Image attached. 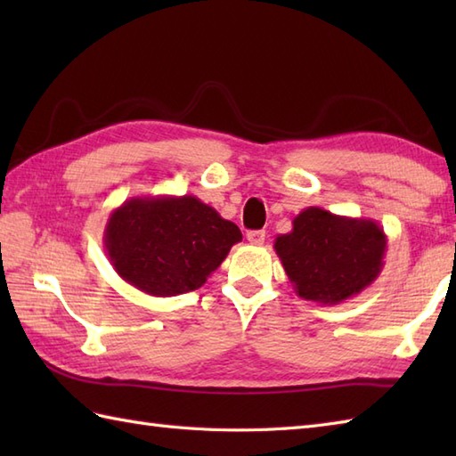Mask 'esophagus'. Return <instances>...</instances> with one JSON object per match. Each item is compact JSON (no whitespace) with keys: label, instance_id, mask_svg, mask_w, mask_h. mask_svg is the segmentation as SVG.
I'll list each match as a JSON object with an SVG mask.
<instances>
[{"label":"esophagus","instance_id":"1","mask_svg":"<svg viewBox=\"0 0 456 456\" xmlns=\"http://www.w3.org/2000/svg\"><path fill=\"white\" fill-rule=\"evenodd\" d=\"M265 239H266L265 231H248L247 233V240L250 245H263Z\"/></svg>","mask_w":456,"mask_h":456}]
</instances>
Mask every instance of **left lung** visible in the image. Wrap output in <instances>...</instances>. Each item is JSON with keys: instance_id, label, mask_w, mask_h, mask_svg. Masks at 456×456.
Masks as SVG:
<instances>
[{"instance_id": "obj_1", "label": "left lung", "mask_w": 456, "mask_h": 456, "mask_svg": "<svg viewBox=\"0 0 456 456\" xmlns=\"http://www.w3.org/2000/svg\"><path fill=\"white\" fill-rule=\"evenodd\" d=\"M386 245L374 219L307 208L294 217L289 233L276 237L274 250L299 297L337 305L380 276Z\"/></svg>"}]
</instances>
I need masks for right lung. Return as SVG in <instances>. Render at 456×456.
<instances>
[{
	"instance_id": "obj_1",
	"label": "right lung",
	"mask_w": 456,
	"mask_h": 456,
	"mask_svg": "<svg viewBox=\"0 0 456 456\" xmlns=\"http://www.w3.org/2000/svg\"><path fill=\"white\" fill-rule=\"evenodd\" d=\"M243 239L196 196H137L111 211L103 245L125 282L168 297L193 292Z\"/></svg>"
}]
</instances>
